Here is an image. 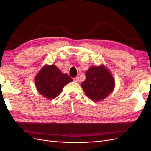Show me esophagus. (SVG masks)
Listing matches in <instances>:
<instances>
[{
	"mask_svg": "<svg viewBox=\"0 0 151 151\" xmlns=\"http://www.w3.org/2000/svg\"><path fill=\"white\" fill-rule=\"evenodd\" d=\"M73 81L76 82H79V77L78 76H76V77L73 78Z\"/></svg>",
	"mask_w": 151,
	"mask_h": 151,
	"instance_id": "esophagus-1",
	"label": "esophagus"
}]
</instances>
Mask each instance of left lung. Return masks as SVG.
Segmentation results:
<instances>
[{"label": "left lung", "instance_id": "obj_1", "mask_svg": "<svg viewBox=\"0 0 151 151\" xmlns=\"http://www.w3.org/2000/svg\"><path fill=\"white\" fill-rule=\"evenodd\" d=\"M114 86L113 76L103 65L91 67L86 72V80L82 83L86 95L95 101L105 99L114 90Z\"/></svg>", "mask_w": 151, "mask_h": 151}]
</instances>
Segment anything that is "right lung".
<instances>
[{
	"label": "right lung",
	"instance_id": "1",
	"mask_svg": "<svg viewBox=\"0 0 151 151\" xmlns=\"http://www.w3.org/2000/svg\"><path fill=\"white\" fill-rule=\"evenodd\" d=\"M73 81L67 75L63 74L55 65H45L38 73L35 78L38 92L43 97L52 99L58 96L63 86Z\"/></svg>",
	"mask_w": 151,
	"mask_h": 151
}]
</instances>
